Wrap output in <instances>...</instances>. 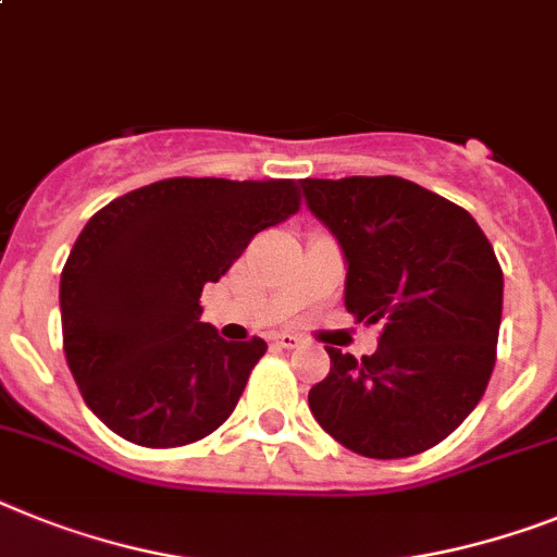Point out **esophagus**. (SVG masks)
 <instances>
[{
	"mask_svg": "<svg viewBox=\"0 0 557 557\" xmlns=\"http://www.w3.org/2000/svg\"><path fill=\"white\" fill-rule=\"evenodd\" d=\"M274 345H277V348H286V350L300 348L302 336H297V334H274Z\"/></svg>",
	"mask_w": 557,
	"mask_h": 557,
	"instance_id": "obj_1",
	"label": "esophagus"
}]
</instances>
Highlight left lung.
<instances>
[{"mask_svg":"<svg viewBox=\"0 0 557 557\" xmlns=\"http://www.w3.org/2000/svg\"><path fill=\"white\" fill-rule=\"evenodd\" d=\"M302 191L348 260V314L382 325L371 357L329 348L308 408L368 459L436 447L479 405L495 366L504 274L487 235L467 209L396 175L306 177Z\"/></svg>","mask_w":557,"mask_h":557,"instance_id":"left-lung-1","label":"left lung"}]
</instances>
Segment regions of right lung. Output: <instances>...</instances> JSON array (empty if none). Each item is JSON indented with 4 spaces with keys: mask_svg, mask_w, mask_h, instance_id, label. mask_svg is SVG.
<instances>
[{
    "mask_svg": "<svg viewBox=\"0 0 557 557\" xmlns=\"http://www.w3.org/2000/svg\"><path fill=\"white\" fill-rule=\"evenodd\" d=\"M297 212L288 177H166L92 214L62 269V339L82 399L112 433L181 447L226 422L269 345L226 343L200 322V292Z\"/></svg>",
    "mask_w": 557,
    "mask_h": 557,
    "instance_id": "obj_1",
    "label": "right lung"
}]
</instances>
